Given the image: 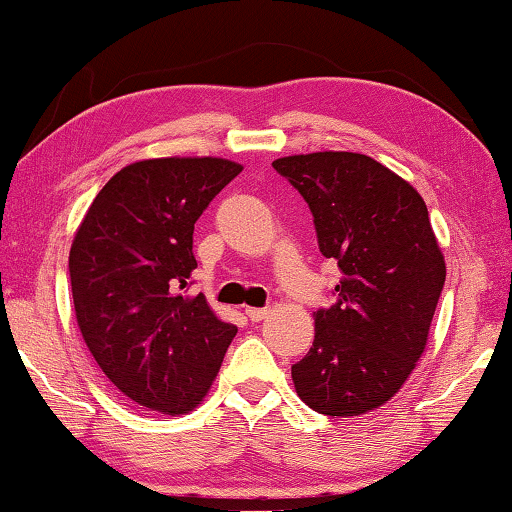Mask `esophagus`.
Listing matches in <instances>:
<instances>
[{
    "instance_id": "esophagus-1",
    "label": "esophagus",
    "mask_w": 512,
    "mask_h": 512,
    "mask_svg": "<svg viewBox=\"0 0 512 512\" xmlns=\"http://www.w3.org/2000/svg\"><path fill=\"white\" fill-rule=\"evenodd\" d=\"M268 311H271L268 307H248L246 316L253 320V323H259V320H264L268 316Z\"/></svg>"
}]
</instances>
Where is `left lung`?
<instances>
[{"label": "left lung", "mask_w": 512, "mask_h": 512, "mask_svg": "<svg viewBox=\"0 0 512 512\" xmlns=\"http://www.w3.org/2000/svg\"><path fill=\"white\" fill-rule=\"evenodd\" d=\"M273 169L314 216L318 248L339 266L336 302L320 307L314 345L291 377L323 415H361L400 391L427 345L445 259L422 196L361 153L289 155Z\"/></svg>", "instance_id": "8db88e82"}]
</instances>
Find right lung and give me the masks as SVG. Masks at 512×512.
<instances>
[{
  "label": "right lung",
  "instance_id": "add662e5",
  "mask_svg": "<svg viewBox=\"0 0 512 512\" xmlns=\"http://www.w3.org/2000/svg\"><path fill=\"white\" fill-rule=\"evenodd\" d=\"M241 171L223 158H158L121 169L69 250L85 345L112 384L151 411L201 404L237 327L189 296L194 223Z\"/></svg>",
  "mask_w": 512,
  "mask_h": 512
}]
</instances>
